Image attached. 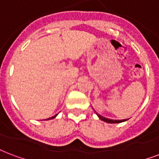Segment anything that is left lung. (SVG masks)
Wrapping results in <instances>:
<instances>
[{
  "label": "left lung",
  "mask_w": 159,
  "mask_h": 159,
  "mask_svg": "<svg viewBox=\"0 0 159 159\" xmlns=\"http://www.w3.org/2000/svg\"><path fill=\"white\" fill-rule=\"evenodd\" d=\"M96 115L98 116V117L101 120H103L104 122H107V123H110V124H115V123H121V122H124V121H126L127 120V119H125V120H111V119H108V118H105V117H103V116H100V115H98L96 111Z\"/></svg>",
  "instance_id": "8db88e82"
}]
</instances>
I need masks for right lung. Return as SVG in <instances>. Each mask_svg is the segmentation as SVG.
<instances>
[{"mask_svg":"<svg viewBox=\"0 0 159 159\" xmlns=\"http://www.w3.org/2000/svg\"><path fill=\"white\" fill-rule=\"evenodd\" d=\"M56 116H57V115H56V116H52V117H50V118H49V119H47V120H51V119L56 118Z\"/></svg>","mask_w":159,"mask_h":159,"instance_id":"obj_1","label":"right lung"}]
</instances>
